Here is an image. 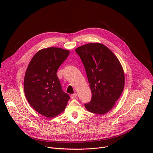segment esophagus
<instances>
[{"instance_id": "obj_1", "label": "esophagus", "mask_w": 153, "mask_h": 153, "mask_svg": "<svg viewBox=\"0 0 153 153\" xmlns=\"http://www.w3.org/2000/svg\"><path fill=\"white\" fill-rule=\"evenodd\" d=\"M76 96H77V94H76V93H74V94H71V96H70V97H71V99H74L75 97H76Z\"/></svg>"}]
</instances>
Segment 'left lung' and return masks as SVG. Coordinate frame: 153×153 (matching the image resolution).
<instances>
[{"instance_id":"obj_1","label":"left lung","mask_w":153,"mask_h":153,"mask_svg":"<svg viewBox=\"0 0 153 153\" xmlns=\"http://www.w3.org/2000/svg\"><path fill=\"white\" fill-rule=\"evenodd\" d=\"M76 52L85 68L91 91V100L85 104L88 111L105 114L110 111L122 94L125 74L114 54L100 43L79 47Z\"/></svg>"}]
</instances>
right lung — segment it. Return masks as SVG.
Here are the masks:
<instances>
[{
	"label": "right lung",
	"mask_w": 153,
	"mask_h": 153,
	"mask_svg": "<svg viewBox=\"0 0 153 153\" xmlns=\"http://www.w3.org/2000/svg\"><path fill=\"white\" fill-rule=\"evenodd\" d=\"M70 51L50 47L39 50L27 69L24 88L31 107L39 114L52 118L63 112L70 96L63 91L57 71Z\"/></svg>",
	"instance_id": "obj_1"
}]
</instances>
